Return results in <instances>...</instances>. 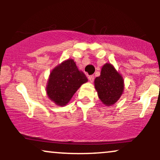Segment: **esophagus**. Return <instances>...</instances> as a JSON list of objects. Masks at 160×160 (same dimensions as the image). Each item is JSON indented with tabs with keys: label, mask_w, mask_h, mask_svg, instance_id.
I'll return each mask as SVG.
<instances>
[{
	"label": "esophagus",
	"mask_w": 160,
	"mask_h": 160,
	"mask_svg": "<svg viewBox=\"0 0 160 160\" xmlns=\"http://www.w3.org/2000/svg\"><path fill=\"white\" fill-rule=\"evenodd\" d=\"M88 78H89V80L90 82H93V81H94V75H90Z\"/></svg>",
	"instance_id": "obj_1"
}]
</instances>
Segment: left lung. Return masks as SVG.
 Returning <instances> with one entry per match:
<instances>
[{"label": "left lung", "mask_w": 160, "mask_h": 160, "mask_svg": "<svg viewBox=\"0 0 160 160\" xmlns=\"http://www.w3.org/2000/svg\"><path fill=\"white\" fill-rule=\"evenodd\" d=\"M94 83L99 99L108 107L115 104L123 93V78L111 63L102 66L101 75L95 79Z\"/></svg>", "instance_id": "obj_1"}]
</instances>
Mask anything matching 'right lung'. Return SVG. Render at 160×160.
<instances>
[{
    "mask_svg": "<svg viewBox=\"0 0 160 160\" xmlns=\"http://www.w3.org/2000/svg\"><path fill=\"white\" fill-rule=\"evenodd\" d=\"M88 79L72 58L62 62L51 71L46 91L56 105L65 106Z\"/></svg>",
    "mask_w": 160,
    "mask_h": 160,
    "instance_id": "obj_1",
    "label": "right lung"
}]
</instances>
